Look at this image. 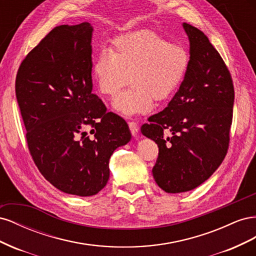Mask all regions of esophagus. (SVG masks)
Wrapping results in <instances>:
<instances>
[{"mask_svg": "<svg viewBox=\"0 0 256 256\" xmlns=\"http://www.w3.org/2000/svg\"><path fill=\"white\" fill-rule=\"evenodd\" d=\"M128 125H129V129L131 131V134H132L134 136H136L138 134V124L136 122H129Z\"/></svg>", "mask_w": 256, "mask_h": 256, "instance_id": "obj_1", "label": "esophagus"}]
</instances>
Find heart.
<instances>
[{"label":"heart","instance_id":"b5f03b06","mask_svg":"<svg viewBox=\"0 0 256 256\" xmlns=\"http://www.w3.org/2000/svg\"><path fill=\"white\" fill-rule=\"evenodd\" d=\"M184 46L168 42L154 30H144L120 36L112 49L99 51L92 64V78L98 92L115 98L128 84L131 86L114 102L115 109L131 115L150 110L152 99H166L182 81L189 66Z\"/></svg>","mask_w":256,"mask_h":256}]
</instances>
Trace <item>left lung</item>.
<instances>
[{
    "mask_svg": "<svg viewBox=\"0 0 256 256\" xmlns=\"http://www.w3.org/2000/svg\"><path fill=\"white\" fill-rule=\"evenodd\" d=\"M184 28L190 40L184 79L166 109L141 127L158 145L152 175L168 193L192 190L212 175L226 156L233 122L235 92L226 64L202 30Z\"/></svg>",
    "mask_w": 256,
    "mask_h": 256,
    "instance_id": "1",
    "label": "left lung"
}]
</instances>
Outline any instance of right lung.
<instances>
[{
	"mask_svg": "<svg viewBox=\"0 0 256 256\" xmlns=\"http://www.w3.org/2000/svg\"><path fill=\"white\" fill-rule=\"evenodd\" d=\"M88 22L56 26L23 58L16 97L28 152L42 175L68 194L90 196L109 180V159L131 134L92 94Z\"/></svg>",
	"mask_w": 256,
	"mask_h": 256,
	"instance_id": "obj_1",
	"label": "right lung"
}]
</instances>
